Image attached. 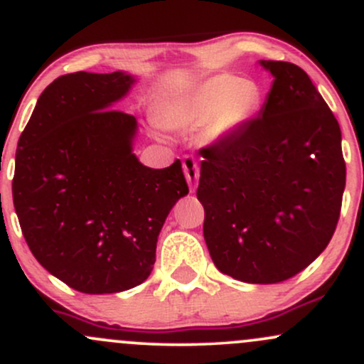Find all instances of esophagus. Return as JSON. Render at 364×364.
<instances>
[{
    "label": "esophagus",
    "mask_w": 364,
    "mask_h": 364,
    "mask_svg": "<svg viewBox=\"0 0 364 364\" xmlns=\"http://www.w3.org/2000/svg\"><path fill=\"white\" fill-rule=\"evenodd\" d=\"M183 171H185V178H186V181H188L190 188L195 190V186H197V183H198V176H200L198 164H197V161H195V157L186 155V157L183 159Z\"/></svg>",
    "instance_id": "esophagus-1"
}]
</instances>
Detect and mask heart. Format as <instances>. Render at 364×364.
<instances>
[{
  "mask_svg": "<svg viewBox=\"0 0 364 364\" xmlns=\"http://www.w3.org/2000/svg\"><path fill=\"white\" fill-rule=\"evenodd\" d=\"M262 105L257 82L231 74H215L166 100L161 121L167 129L197 131L205 126L203 138L218 143L247 126Z\"/></svg>",
  "mask_w": 364,
  "mask_h": 364,
  "instance_id": "b5f03b06",
  "label": "heart"
}]
</instances>
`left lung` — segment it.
I'll list each match as a JSON object with an SVG mask.
<instances>
[{"label":"left lung","instance_id":"left-lung-1","mask_svg":"<svg viewBox=\"0 0 364 364\" xmlns=\"http://www.w3.org/2000/svg\"><path fill=\"white\" fill-rule=\"evenodd\" d=\"M273 75L257 119L203 150L197 197L215 267L245 283L301 273L333 237L346 162L342 133L309 75L259 60Z\"/></svg>","mask_w":364,"mask_h":364}]
</instances>
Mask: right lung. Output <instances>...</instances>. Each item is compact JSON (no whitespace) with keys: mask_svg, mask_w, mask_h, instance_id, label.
Instances as JSON below:
<instances>
[{"mask_svg":"<svg viewBox=\"0 0 364 364\" xmlns=\"http://www.w3.org/2000/svg\"><path fill=\"white\" fill-rule=\"evenodd\" d=\"M138 79L60 75L38 98L15 155V213L38 262L82 294H117L150 277L167 214L188 195L181 162L134 155L136 117L112 110Z\"/></svg>","mask_w":364,"mask_h":364,"instance_id":"1","label":"right lung"}]
</instances>
